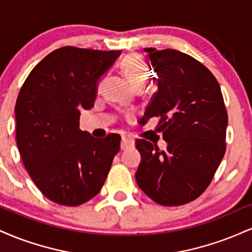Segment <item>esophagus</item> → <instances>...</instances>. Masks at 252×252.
I'll use <instances>...</instances> for the list:
<instances>
[{
	"label": "esophagus",
	"mask_w": 252,
	"mask_h": 252,
	"mask_svg": "<svg viewBox=\"0 0 252 252\" xmlns=\"http://www.w3.org/2000/svg\"><path fill=\"white\" fill-rule=\"evenodd\" d=\"M135 146V140L130 136H124L122 137V143H121V148L122 150H126L129 148H132Z\"/></svg>",
	"instance_id": "1"
}]
</instances>
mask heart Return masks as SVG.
Here are the masks:
<instances>
[{
    "label": "heart",
    "instance_id": "heart-1",
    "mask_svg": "<svg viewBox=\"0 0 252 252\" xmlns=\"http://www.w3.org/2000/svg\"><path fill=\"white\" fill-rule=\"evenodd\" d=\"M122 70L135 89H143L150 78L148 66L136 54L124 58L122 62ZM102 84L103 80H100L98 84V90L100 89Z\"/></svg>",
    "mask_w": 252,
    "mask_h": 252
}]
</instances>
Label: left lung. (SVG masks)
<instances>
[{
	"instance_id": "left-lung-1",
	"label": "left lung",
	"mask_w": 252,
	"mask_h": 252,
	"mask_svg": "<svg viewBox=\"0 0 252 252\" xmlns=\"http://www.w3.org/2000/svg\"><path fill=\"white\" fill-rule=\"evenodd\" d=\"M158 76V91L144 117H160L167 142L160 150L136 141L138 187L163 206H179L207 189L224 158L227 112L218 82L206 66L176 50L144 48Z\"/></svg>"
}]
</instances>
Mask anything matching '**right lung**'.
<instances>
[{"label": "right lung", "instance_id": "add662e5", "mask_svg": "<svg viewBox=\"0 0 252 252\" xmlns=\"http://www.w3.org/2000/svg\"><path fill=\"white\" fill-rule=\"evenodd\" d=\"M121 51L58 48L32 70L15 105L16 143L42 194L79 206L98 194L121 146L116 134L98 140L79 129L80 110L94 108L100 77Z\"/></svg>", "mask_w": 252, "mask_h": 252}]
</instances>
